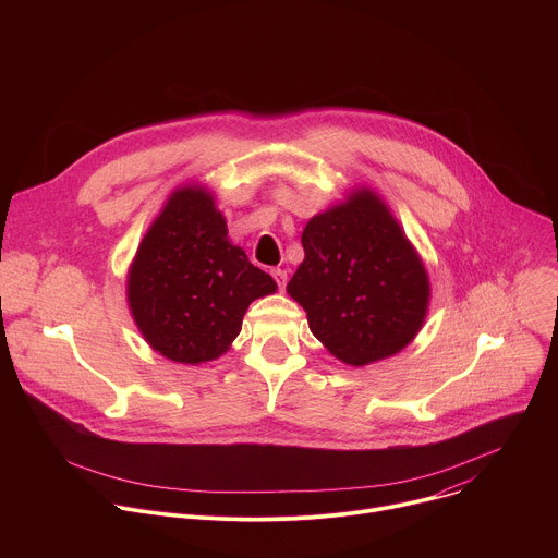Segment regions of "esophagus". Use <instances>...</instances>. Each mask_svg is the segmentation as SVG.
Listing matches in <instances>:
<instances>
[{"instance_id": "esophagus-1", "label": "esophagus", "mask_w": 558, "mask_h": 558, "mask_svg": "<svg viewBox=\"0 0 558 558\" xmlns=\"http://www.w3.org/2000/svg\"><path fill=\"white\" fill-rule=\"evenodd\" d=\"M271 276L276 278L278 287L284 289V284H287V271H284V269H271Z\"/></svg>"}]
</instances>
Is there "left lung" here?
<instances>
[{"label": "left lung", "instance_id": "1", "mask_svg": "<svg viewBox=\"0 0 558 558\" xmlns=\"http://www.w3.org/2000/svg\"><path fill=\"white\" fill-rule=\"evenodd\" d=\"M304 260L287 284L311 333L351 366L400 353L420 333L428 274L386 203L357 187L313 216L302 231Z\"/></svg>", "mask_w": 558, "mask_h": 558}]
</instances>
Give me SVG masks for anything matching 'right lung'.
<instances>
[{
  "label": "right lung",
  "mask_w": 558,
  "mask_h": 558,
  "mask_svg": "<svg viewBox=\"0 0 558 558\" xmlns=\"http://www.w3.org/2000/svg\"><path fill=\"white\" fill-rule=\"evenodd\" d=\"M278 289L229 243L225 216L198 185L177 190L149 225L128 274V302L147 344L181 364L220 357L256 298Z\"/></svg>",
  "instance_id": "obj_1"
}]
</instances>
